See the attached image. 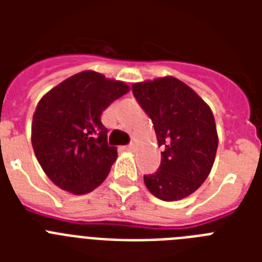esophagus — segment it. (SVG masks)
<instances>
[{
	"label": "esophagus",
	"mask_w": 262,
	"mask_h": 262,
	"mask_svg": "<svg viewBox=\"0 0 262 262\" xmlns=\"http://www.w3.org/2000/svg\"><path fill=\"white\" fill-rule=\"evenodd\" d=\"M133 144H129V145H126V147H123V149H126V151H132L133 149Z\"/></svg>",
	"instance_id": "1"
}]
</instances>
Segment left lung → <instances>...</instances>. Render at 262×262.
Returning <instances> with one entry per match:
<instances>
[{"mask_svg": "<svg viewBox=\"0 0 262 262\" xmlns=\"http://www.w3.org/2000/svg\"><path fill=\"white\" fill-rule=\"evenodd\" d=\"M132 91L164 147L160 167L144 175V183L163 201L185 199L201 186L215 162L219 139L212 110L172 76L135 83Z\"/></svg>", "mask_w": 262, "mask_h": 262, "instance_id": "8db88e82", "label": "left lung"}]
</instances>
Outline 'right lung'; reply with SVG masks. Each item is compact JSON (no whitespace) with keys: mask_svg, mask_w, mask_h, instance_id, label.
<instances>
[{"mask_svg":"<svg viewBox=\"0 0 262 262\" xmlns=\"http://www.w3.org/2000/svg\"><path fill=\"white\" fill-rule=\"evenodd\" d=\"M129 90L123 81L84 71L63 80L39 100L31 141L51 182L80 195L106 179L118 154L117 147L107 144L100 115Z\"/></svg>","mask_w":262,"mask_h":262,"instance_id":"add662e5","label":"right lung"}]
</instances>
